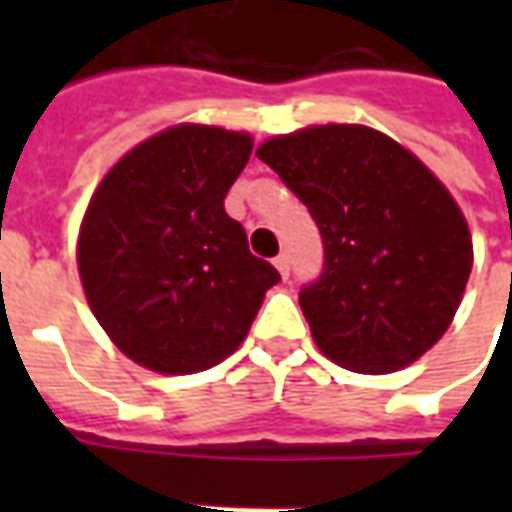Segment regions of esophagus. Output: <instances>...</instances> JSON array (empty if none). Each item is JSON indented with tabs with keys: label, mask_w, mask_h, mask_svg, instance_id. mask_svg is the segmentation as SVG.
<instances>
[{
	"label": "esophagus",
	"mask_w": 512,
	"mask_h": 512,
	"mask_svg": "<svg viewBox=\"0 0 512 512\" xmlns=\"http://www.w3.org/2000/svg\"><path fill=\"white\" fill-rule=\"evenodd\" d=\"M274 266H277L279 277H282V279H288V277H290V257H288V255L274 257Z\"/></svg>",
	"instance_id": "obj_1"
}]
</instances>
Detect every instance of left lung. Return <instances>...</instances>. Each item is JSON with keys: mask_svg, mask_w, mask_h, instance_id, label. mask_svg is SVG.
I'll return each mask as SVG.
<instances>
[{"mask_svg": "<svg viewBox=\"0 0 512 512\" xmlns=\"http://www.w3.org/2000/svg\"><path fill=\"white\" fill-rule=\"evenodd\" d=\"M257 158L318 222L321 279L299 304L334 365L384 376L450 329L472 274V233L447 186L392 136L359 123L277 134Z\"/></svg>", "mask_w": 512, "mask_h": 512, "instance_id": "1", "label": "left lung"}]
</instances>
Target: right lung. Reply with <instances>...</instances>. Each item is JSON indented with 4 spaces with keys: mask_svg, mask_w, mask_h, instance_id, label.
<instances>
[{
    "mask_svg": "<svg viewBox=\"0 0 512 512\" xmlns=\"http://www.w3.org/2000/svg\"><path fill=\"white\" fill-rule=\"evenodd\" d=\"M252 145L246 131L178 123L131 147L93 191L79 277L95 321L136 365L161 376L219 365L279 282L224 213Z\"/></svg>",
    "mask_w": 512,
    "mask_h": 512,
    "instance_id": "obj_1",
    "label": "right lung"
}]
</instances>
